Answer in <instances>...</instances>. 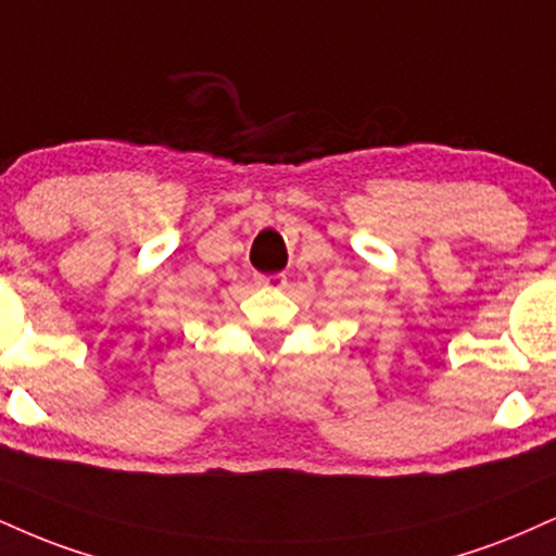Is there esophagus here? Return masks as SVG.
Returning a JSON list of instances; mask_svg holds the SVG:
<instances>
[{
    "mask_svg": "<svg viewBox=\"0 0 556 556\" xmlns=\"http://www.w3.org/2000/svg\"><path fill=\"white\" fill-rule=\"evenodd\" d=\"M256 285L258 287H285L287 285V277L285 274H256Z\"/></svg>",
    "mask_w": 556,
    "mask_h": 556,
    "instance_id": "esophagus-1",
    "label": "esophagus"
}]
</instances>
